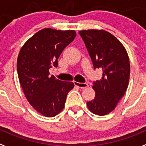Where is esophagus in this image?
Masks as SVG:
<instances>
[{
	"mask_svg": "<svg viewBox=\"0 0 146 146\" xmlns=\"http://www.w3.org/2000/svg\"><path fill=\"white\" fill-rule=\"evenodd\" d=\"M74 85L76 86H78L80 88H86L88 86V83H78V82H74Z\"/></svg>",
	"mask_w": 146,
	"mask_h": 146,
	"instance_id": "esophagus-1",
	"label": "esophagus"
}]
</instances>
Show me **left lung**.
<instances>
[{
  "label": "left lung",
  "instance_id": "obj_1",
  "mask_svg": "<svg viewBox=\"0 0 146 146\" xmlns=\"http://www.w3.org/2000/svg\"><path fill=\"white\" fill-rule=\"evenodd\" d=\"M79 34L86 44L94 68H100L103 76L93 82L96 97L87 102L93 113L105 115L116 107L128 88L130 61L122 43L104 30H83Z\"/></svg>",
  "mask_w": 146,
  "mask_h": 146
}]
</instances>
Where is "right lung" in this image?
I'll return each mask as SVG.
<instances>
[{
	"label": "right lung",
	"instance_id": "right-lung-1",
	"mask_svg": "<svg viewBox=\"0 0 146 146\" xmlns=\"http://www.w3.org/2000/svg\"><path fill=\"white\" fill-rule=\"evenodd\" d=\"M76 36L73 30L44 28L30 38L18 56L17 71L25 98L35 111L53 117L65 107L66 97L73 88V82L61 81L49 69L57 67L58 59Z\"/></svg>",
	"mask_w": 146,
	"mask_h": 146
}]
</instances>
